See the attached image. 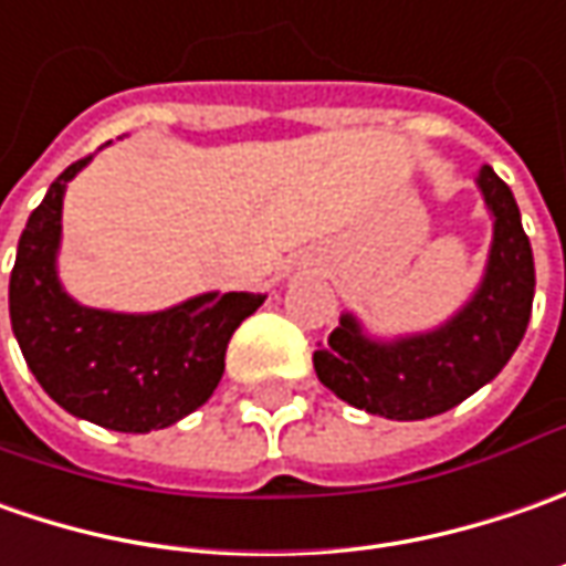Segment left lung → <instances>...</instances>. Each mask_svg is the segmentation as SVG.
<instances>
[{"label": "left lung", "instance_id": "8db88e82", "mask_svg": "<svg viewBox=\"0 0 566 566\" xmlns=\"http://www.w3.org/2000/svg\"><path fill=\"white\" fill-rule=\"evenodd\" d=\"M482 197L495 216V241L476 297L432 335L376 344L354 316L313 354L316 376L350 407L385 419L439 417L492 381L523 342L536 265L511 187L492 166L479 168Z\"/></svg>", "mask_w": 566, "mask_h": 566}]
</instances>
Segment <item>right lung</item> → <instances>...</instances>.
<instances>
[{
    "instance_id": "add662e5",
    "label": "right lung",
    "mask_w": 566,
    "mask_h": 566,
    "mask_svg": "<svg viewBox=\"0 0 566 566\" xmlns=\"http://www.w3.org/2000/svg\"><path fill=\"white\" fill-rule=\"evenodd\" d=\"M87 163H71L30 212L9 282L11 328L30 373L69 413L115 432L166 429L216 391L234 328L265 294H203L149 316L71 301L55 279V250L65 187Z\"/></svg>"
}]
</instances>
